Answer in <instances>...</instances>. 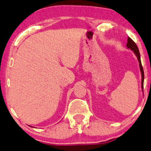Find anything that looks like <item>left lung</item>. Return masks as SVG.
I'll return each instance as SVG.
<instances>
[{"instance_id": "8db88e82", "label": "left lung", "mask_w": 151, "mask_h": 151, "mask_svg": "<svg viewBox=\"0 0 151 151\" xmlns=\"http://www.w3.org/2000/svg\"><path fill=\"white\" fill-rule=\"evenodd\" d=\"M126 46H127L128 48H130L131 50H133L134 52V53L136 54L137 58H138V62H139V66H140V70H141V76H142V81H141V86L142 89H143V81H144V72H143V67H142L141 65V57H140V52L139 50H138V47H137L136 44L133 42V40L131 38H130L129 37L128 38V42L126 44Z\"/></svg>"}]
</instances>
